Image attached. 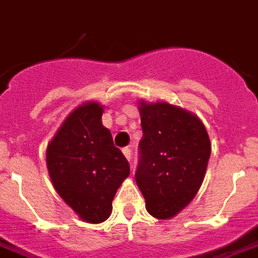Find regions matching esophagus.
Listing matches in <instances>:
<instances>
[{
    "label": "esophagus",
    "mask_w": 258,
    "mask_h": 258,
    "mask_svg": "<svg viewBox=\"0 0 258 258\" xmlns=\"http://www.w3.org/2000/svg\"><path fill=\"white\" fill-rule=\"evenodd\" d=\"M123 154L125 155V158H127V160H131V157H133V151H131V149H130V147H124V149H123Z\"/></svg>",
    "instance_id": "1"
}]
</instances>
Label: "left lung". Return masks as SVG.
I'll return each mask as SVG.
<instances>
[{"mask_svg": "<svg viewBox=\"0 0 258 258\" xmlns=\"http://www.w3.org/2000/svg\"><path fill=\"white\" fill-rule=\"evenodd\" d=\"M143 138L135 180L147 211L168 219L185 207L203 182L211 143L198 116L168 103H141Z\"/></svg>", "mask_w": 258, "mask_h": 258, "instance_id": "8db88e82", "label": "left lung"}]
</instances>
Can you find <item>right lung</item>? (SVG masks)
<instances>
[{
  "label": "right lung",
  "mask_w": 258,
  "mask_h": 258,
  "mask_svg": "<svg viewBox=\"0 0 258 258\" xmlns=\"http://www.w3.org/2000/svg\"><path fill=\"white\" fill-rule=\"evenodd\" d=\"M103 107L84 104L64 120L47 147V168L59 196L89 223L112 212L130 164L101 123Z\"/></svg>",
  "instance_id": "obj_1"
}]
</instances>
